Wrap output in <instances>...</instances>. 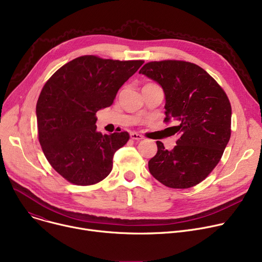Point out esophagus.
<instances>
[{"label": "esophagus", "mask_w": 262, "mask_h": 262, "mask_svg": "<svg viewBox=\"0 0 262 262\" xmlns=\"http://www.w3.org/2000/svg\"><path fill=\"white\" fill-rule=\"evenodd\" d=\"M130 138L133 139V140H137V141H139V140H142V139H143V136L139 135V134H137V133H130Z\"/></svg>", "instance_id": "1"}]
</instances>
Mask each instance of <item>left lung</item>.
<instances>
[{"label": "left lung", "mask_w": 262, "mask_h": 262, "mask_svg": "<svg viewBox=\"0 0 262 262\" xmlns=\"http://www.w3.org/2000/svg\"><path fill=\"white\" fill-rule=\"evenodd\" d=\"M139 74L158 83L165 95V122L179 134L165 149L157 141L149 172L171 188H188L204 180L220 161L231 138L232 107L220 85L200 66L185 61L146 63Z\"/></svg>", "instance_id": "8db88e82"}]
</instances>
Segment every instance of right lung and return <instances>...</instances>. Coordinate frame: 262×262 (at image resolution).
<instances>
[{
  "instance_id": "1",
  "label": "right lung",
  "mask_w": 262,
  "mask_h": 262,
  "mask_svg": "<svg viewBox=\"0 0 262 262\" xmlns=\"http://www.w3.org/2000/svg\"><path fill=\"white\" fill-rule=\"evenodd\" d=\"M143 63L82 56L45 83L36 108L39 141L50 165L67 181L92 185L112 171L114 155L129 135L97 132L96 113L112 105Z\"/></svg>"
}]
</instances>
